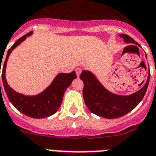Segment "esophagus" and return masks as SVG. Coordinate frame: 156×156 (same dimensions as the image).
<instances>
[{
    "label": "esophagus",
    "mask_w": 156,
    "mask_h": 156,
    "mask_svg": "<svg viewBox=\"0 0 156 156\" xmlns=\"http://www.w3.org/2000/svg\"><path fill=\"white\" fill-rule=\"evenodd\" d=\"M81 71H82V69H81L80 68H77V69H76V75L78 77H79V76L80 75Z\"/></svg>",
    "instance_id": "obj_1"
}]
</instances>
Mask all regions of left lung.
Wrapping results in <instances>:
<instances>
[{"mask_svg": "<svg viewBox=\"0 0 156 156\" xmlns=\"http://www.w3.org/2000/svg\"><path fill=\"white\" fill-rule=\"evenodd\" d=\"M119 36L123 38L126 43H133L140 47L133 38L127 34H121ZM145 57L147 58L146 54ZM80 78L84 84L83 89V99L88 110L99 117L114 119L126 115L141 102L148 86L150 73L143 87L129 95H120L109 91L102 86L94 74L87 70H83Z\"/></svg>", "mask_w": 156, "mask_h": 156, "instance_id": "8db88e82", "label": "left lung"}]
</instances>
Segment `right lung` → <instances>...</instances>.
<instances>
[{
  "instance_id": "obj_1",
  "label": "right lung",
  "mask_w": 156,
  "mask_h": 156,
  "mask_svg": "<svg viewBox=\"0 0 156 156\" xmlns=\"http://www.w3.org/2000/svg\"><path fill=\"white\" fill-rule=\"evenodd\" d=\"M32 34V31H30L19 38L14 45L8 50L6 58L2 66V81L4 88L9 101L20 112L33 118H47L58 111L63 100L64 94L66 89L70 86L73 80L76 78V74L75 71L70 73H58L54 80L52 81V83L43 91L35 95H25L13 90L7 83L5 77L8 59L15 48L22 43L27 37L30 36ZM1 62H2L1 60ZM1 67V63L0 65V71Z\"/></svg>"
}]
</instances>
